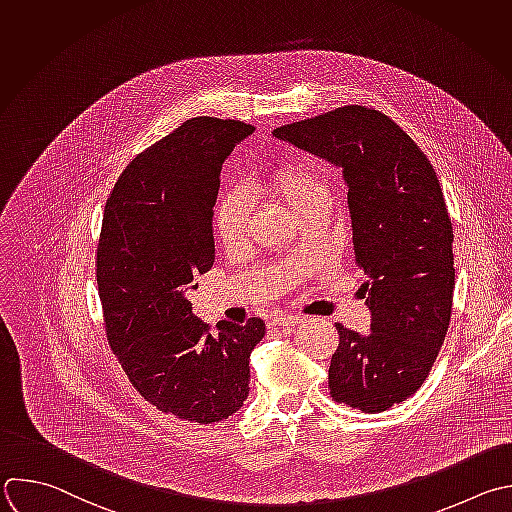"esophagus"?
<instances>
[{
	"label": "esophagus",
	"mask_w": 512,
	"mask_h": 512,
	"mask_svg": "<svg viewBox=\"0 0 512 512\" xmlns=\"http://www.w3.org/2000/svg\"><path fill=\"white\" fill-rule=\"evenodd\" d=\"M303 321L301 315H291V313H281L277 317H273V325H283V327H289V325H299Z\"/></svg>",
	"instance_id": "1"
}]
</instances>
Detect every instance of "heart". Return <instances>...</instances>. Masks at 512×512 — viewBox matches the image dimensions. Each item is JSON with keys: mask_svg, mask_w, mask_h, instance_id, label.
Instances as JSON below:
<instances>
[{"mask_svg": "<svg viewBox=\"0 0 512 512\" xmlns=\"http://www.w3.org/2000/svg\"><path fill=\"white\" fill-rule=\"evenodd\" d=\"M259 189L279 199L295 217L311 207L325 205L329 193L323 175L313 164L289 162L259 183ZM249 207L243 195L229 193L219 199L213 213V229L217 241L227 251H237L247 241Z\"/></svg>", "mask_w": 512, "mask_h": 512, "instance_id": "obj_1", "label": "heart"}]
</instances>
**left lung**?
<instances>
[{
    "mask_svg": "<svg viewBox=\"0 0 512 512\" xmlns=\"http://www.w3.org/2000/svg\"><path fill=\"white\" fill-rule=\"evenodd\" d=\"M273 134L344 173L372 331L335 323L329 394L384 412L424 384L450 323L454 235L438 177L420 146L374 108L344 106Z\"/></svg>",
    "mask_w": 512,
    "mask_h": 512,
    "instance_id": "left-lung-1",
    "label": "left lung"
}]
</instances>
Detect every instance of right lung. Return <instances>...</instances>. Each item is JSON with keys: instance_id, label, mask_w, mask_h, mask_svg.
Listing matches in <instances>:
<instances>
[{"instance_id": "add662e5", "label": "right lung", "mask_w": 512, "mask_h": 512, "mask_svg": "<svg viewBox=\"0 0 512 512\" xmlns=\"http://www.w3.org/2000/svg\"><path fill=\"white\" fill-rule=\"evenodd\" d=\"M199 116L140 152L104 209L96 281L108 344L138 394L164 414L213 424L249 394V356L265 323L201 321L187 299L215 263L213 207L221 168L253 134Z\"/></svg>"}]
</instances>
